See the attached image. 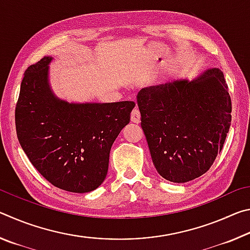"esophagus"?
Wrapping results in <instances>:
<instances>
[{
	"label": "esophagus",
	"instance_id": "34e87169",
	"mask_svg": "<svg viewBox=\"0 0 250 250\" xmlns=\"http://www.w3.org/2000/svg\"><path fill=\"white\" fill-rule=\"evenodd\" d=\"M140 111H139L138 109H133L132 112H131V121L133 122V124H139L140 122Z\"/></svg>",
	"mask_w": 250,
	"mask_h": 250
}]
</instances>
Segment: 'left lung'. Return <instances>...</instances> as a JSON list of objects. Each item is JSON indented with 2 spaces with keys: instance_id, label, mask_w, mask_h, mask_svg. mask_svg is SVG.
<instances>
[{
  "instance_id": "obj_1",
  "label": "left lung",
  "mask_w": 250,
  "mask_h": 250,
  "mask_svg": "<svg viewBox=\"0 0 250 250\" xmlns=\"http://www.w3.org/2000/svg\"><path fill=\"white\" fill-rule=\"evenodd\" d=\"M137 103L152 162L163 179L185 183L209 170L231 121L230 97L221 69L145 88Z\"/></svg>"
}]
</instances>
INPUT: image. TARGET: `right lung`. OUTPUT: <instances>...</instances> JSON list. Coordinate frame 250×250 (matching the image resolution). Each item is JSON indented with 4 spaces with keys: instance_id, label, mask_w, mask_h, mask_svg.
Listing matches in <instances>:
<instances>
[{
    "instance_id": "1",
    "label": "right lung",
    "mask_w": 250,
    "mask_h": 250,
    "mask_svg": "<svg viewBox=\"0 0 250 250\" xmlns=\"http://www.w3.org/2000/svg\"><path fill=\"white\" fill-rule=\"evenodd\" d=\"M52 61L45 56L25 71L15 109L16 133L25 154L49 183L73 193L91 192L107 176L110 150L135 104L59 98L49 83Z\"/></svg>"
}]
</instances>
